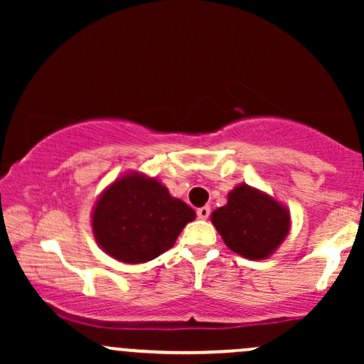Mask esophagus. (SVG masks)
<instances>
[{"mask_svg":"<svg viewBox=\"0 0 364 364\" xmlns=\"http://www.w3.org/2000/svg\"><path fill=\"white\" fill-rule=\"evenodd\" d=\"M208 214H210V208H208V207H200L198 210H196V215H198V219L205 220Z\"/></svg>","mask_w":364,"mask_h":364,"instance_id":"1","label":"esophagus"}]
</instances>
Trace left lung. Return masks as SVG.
<instances>
[{"label":"left lung","instance_id":"left-lung-1","mask_svg":"<svg viewBox=\"0 0 364 364\" xmlns=\"http://www.w3.org/2000/svg\"><path fill=\"white\" fill-rule=\"evenodd\" d=\"M210 220L225 246L250 260L269 258L291 231L289 208L246 183L229 191L225 205L215 208Z\"/></svg>","mask_w":364,"mask_h":364}]
</instances>
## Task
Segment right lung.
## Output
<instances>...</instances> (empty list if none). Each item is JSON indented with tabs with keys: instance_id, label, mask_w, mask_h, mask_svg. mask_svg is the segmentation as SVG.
Listing matches in <instances>:
<instances>
[{
	"instance_id": "add662e5",
	"label": "right lung",
	"mask_w": 364,
	"mask_h": 364,
	"mask_svg": "<svg viewBox=\"0 0 364 364\" xmlns=\"http://www.w3.org/2000/svg\"><path fill=\"white\" fill-rule=\"evenodd\" d=\"M196 217L156 176L129 171L102 190L90 214L95 243L123 263H145L168 252Z\"/></svg>"
}]
</instances>
